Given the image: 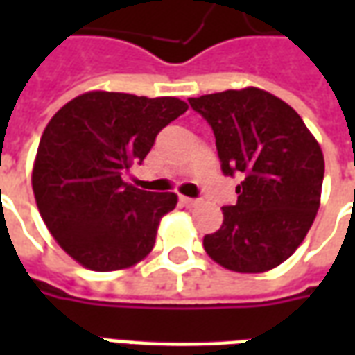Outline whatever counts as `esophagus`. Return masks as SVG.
I'll list each match as a JSON object with an SVG mask.
<instances>
[{
	"label": "esophagus",
	"instance_id": "1",
	"mask_svg": "<svg viewBox=\"0 0 355 355\" xmlns=\"http://www.w3.org/2000/svg\"><path fill=\"white\" fill-rule=\"evenodd\" d=\"M180 201H182V205H186V207H196V205L200 203V200H193V198H186V196H182V198H180Z\"/></svg>",
	"mask_w": 355,
	"mask_h": 355
}]
</instances>
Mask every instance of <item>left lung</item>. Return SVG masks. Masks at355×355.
<instances>
[{"instance_id":"8db88e82","label":"left lung","mask_w":355,"mask_h":355,"mask_svg":"<svg viewBox=\"0 0 355 355\" xmlns=\"http://www.w3.org/2000/svg\"><path fill=\"white\" fill-rule=\"evenodd\" d=\"M215 132L220 169L241 175L238 201L223 226L203 238L207 254L241 274L279 266L302 243L320 209L325 162L295 110L262 89L190 98Z\"/></svg>"}]
</instances>
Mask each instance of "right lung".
I'll list each match as a JSON object with an SVG mask.
<instances>
[{"instance_id":"obj_1","label":"right lung","mask_w":355,"mask_h":355,"mask_svg":"<svg viewBox=\"0 0 355 355\" xmlns=\"http://www.w3.org/2000/svg\"><path fill=\"white\" fill-rule=\"evenodd\" d=\"M186 110L175 96L91 91L51 117L32 188L45 226L81 266L123 270L154 249L159 220L177 207V193L135 188L123 173L144 162L157 132Z\"/></svg>"}]
</instances>
